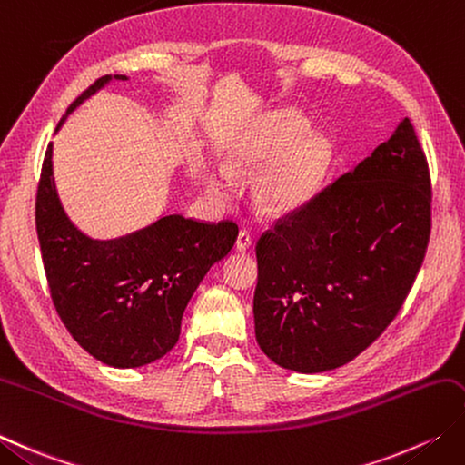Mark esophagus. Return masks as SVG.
Returning a JSON list of instances; mask_svg holds the SVG:
<instances>
[{
	"mask_svg": "<svg viewBox=\"0 0 465 465\" xmlns=\"http://www.w3.org/2000/svg\"><path fill=\"white\" fill-rule=\"evenodd\" d=\"M252 245V233L248 230H240L238 240H235V250L245 252Z\"/></svg>",
	"mask_w": 465,
	"mask_h": 465,
	"instance_id": "esophagus-1",
	"label": "esophagus"
}]
</instances>
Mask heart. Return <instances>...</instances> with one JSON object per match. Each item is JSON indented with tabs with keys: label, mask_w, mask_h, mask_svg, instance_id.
Masks as SVG:
<instances>
[{
	"label": "heart",
	"mask_w": 465,
	"mask_h": 465,
	"mask_svg": "<svg viewBox=\"0 0 465 465\" xmlns=\"http://www.w3.org/2000/svg\"><path fill=\"white\" fill-rule=\"evenodd\" d=\"M306 129L308 123L302 114L294 111L272 113L232 154L233 171H253L289 149L262 173L253 187L256 202L266 212H286L306 202L322 177L331 153L329 141L316 133L302 136ZM209 187L217 195H232L235 179L227 169H220L209 177Z\"/></svg>",
	"instance_id": "heart-1"
}]
</instances>
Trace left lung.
<instances>
[{"mask_svg":"<svg viewBox=\"0 0 465 465\" xmlns=\"http://www.w3.org/2000/svg\"><path fill=\"white\" fill-rule=\"evenodd\" d=\"M430 233V165L405 116L371 157L260 235L253 318L263 354L298 372L359 357L401 311Z\"/></svg>","mask_w":465,"mask_h":465,"instance_id":"8db88e82","label":"left lung"}]
</instances>
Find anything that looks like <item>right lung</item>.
<instances>
[{"label": "right lung", "mask_w": 465, "mask_h": 465, "mask_svg": "<svg viewBox=\"0 0 465 465\" xmlns=\"http://www.w3.org/2000/svg\"><path fill=\"white\" fill-rule=\"evenodd\" d=\"M106 80L90 84L68 113ZM35 232L54 308L72 339L104 365L131 369L175 347L189 298L233 248L238 223L167 215L121 240H90L58 202L48 144L35 191Z\"/></svg>", "instance_id": "right-lung-1"}]
</instances>
